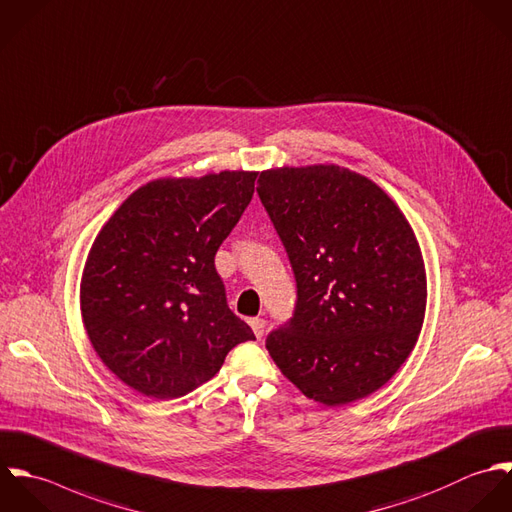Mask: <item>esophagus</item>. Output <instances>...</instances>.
<instances>
[{
  "instance_id": "esophagus-1",
  "label": "esophagus",
  "mask_w": 512,
  "mask_h": 512,
  "mask_svg": "<svg viewBox=\"0 0 512 512\" xmlns=\"http://www.w3.org/2000/svg\"><path fill=\"white\" fill-rule=\"evenodd\" d=\"M250 328H252V332H254L256 338H262V336H264V330H266V322H264L262 318H252V320H250Z\"/></svg>"
}]
</instances>
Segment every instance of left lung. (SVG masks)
Segmentation results:
<instances>
[{
    "label": "left lung",
    "mask_w": 512,
    "mask_h": 512,
    "mask_svg": "<svg viewBox=\"0 0 512 512\" xmlns=\"http://www.w3.org/2000/svg\"><path fill=\"white\" fill-rule=\"evenodd\" d=\"M258 182L298 284L294 318L268 336V353L318 403L371 395L425 320L427 274L409 220L381 186L338 165L276 167Z\"/></svg>",
    "instance_id": "1"
}]
</instances>
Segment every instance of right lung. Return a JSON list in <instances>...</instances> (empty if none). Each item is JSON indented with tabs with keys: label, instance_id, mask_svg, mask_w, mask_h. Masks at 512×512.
Instances as JSON below:
<instances>
[{
	"label": "right lung",
	"instance_id": "obj_1",
	"mask_svg": "<svg viewBox=\"0 0 512 512\" xmlns=\"http://www.w3.org/2000/svg\"><path fill=\"white\" fill-rule=\"evenodd\" d=\"M256 176L155 178L99 230L79 286L83 326L107 369L145 397L186 395L220 371L234 345L256 340L226 306L214 268Z\"/></svg>",
	"mask_w": 512,
	"mask_h": 512
}]
</instances>
